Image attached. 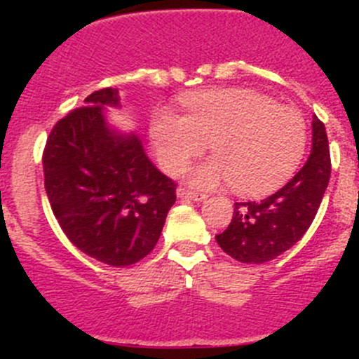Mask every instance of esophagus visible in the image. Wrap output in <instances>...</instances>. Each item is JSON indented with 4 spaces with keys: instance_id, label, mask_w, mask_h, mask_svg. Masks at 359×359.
I'll return each mask as SVG.
<instances>
[{
    "instance_id": "obj_1",
    "label": "esophagus",
    "mask_w": 359,
    "mask_h": 359,
    "mask_svg": "<svg viewBox=\"0 0 359 359\" xmlns=\"http://www.w3.org/2000/svg\"><path fill=\"white\" fill-rule=\"evenodd\" d=\"M177 196L179 198H187V200H193V201H205L206 200V194H201V193H194V191H189V189H177Z\"/></svg>"
}]
</instances>
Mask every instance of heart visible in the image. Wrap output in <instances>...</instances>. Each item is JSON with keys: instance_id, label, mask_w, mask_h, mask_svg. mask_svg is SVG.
Wrapping results in <instances>:
<instances>
[{"instance_id": "b5f03b06", "label": "heart", "mask_w": 359, "mask_h": 359, "mask_svg": "<svg viewBox=\"0 0 359 359\" xmlns=\"http://www.w3.org/2000/svg\"><path fill=\"white\" fill-rule=\"evenodd\" d=\"M184 114L159 107L151 140L159 165L172 175L200 156H213L191 172L193 186L210 189L233 182L247 196L283 186L299 168L307 146L302 112L245 88H215L182 97Z\"/></svg>"}]
</instances>
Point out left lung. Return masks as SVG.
I'll return each mask as SVG.
<instances>
[{
    "instance_id": "1",
    "label": "left lung",
    "mask_w": 359,
    "mask_h": 359,
    "mask_svg": "<svg viewBox=\"0 0 359 359\" xmlns=\"http://www.w3.org/2000/svg\"><path fill=\"white\" fill-rule=\"evenodd\" d=\"M313 147L306 165L280 191L260 201L234 203L233 220L217 234L219 247L243 264H264L290 250L316 217L330 180L325 125L313 116Z\"/></svg>"
}]
</instances>
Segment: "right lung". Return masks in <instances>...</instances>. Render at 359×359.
Masks as SVG:
<instances>
[{"label": "right lung", "instance_id": "add662e5", "mask_svg": "<svg viewBox=\"0 0 359 359\" xmlns=\"http://www.w3.org/2000/svg\"><path fill=\"white\" fill-rule=\"evenodd\" d=\"M118 88H102L50 132L43 153L53 215L76 248L112 267L153 252L175 203V184L149 161L142 139L119 132L107 109Z\"/></svg>", "mask_w": 359, "mask_h": 359}]
</instances>
